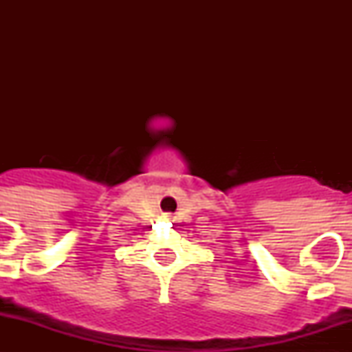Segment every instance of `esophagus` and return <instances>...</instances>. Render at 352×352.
<instances>
[{
    "mask_svg": "<svg viewBox=\"0 0 352 352\" xmlns=\"http://www.w3.org/2000/svg\"><path fill=\"white\" fill-rule=\"evenodd\" d=\"M164 218H165V220L172 221V220H173V215H172V213H165V215H164Z\"/></svg>",
    "mask_w": 352,
    "mask_h": 352,
    "instance_id": "1",
    "label": "esophagus"
}]
</instances>
